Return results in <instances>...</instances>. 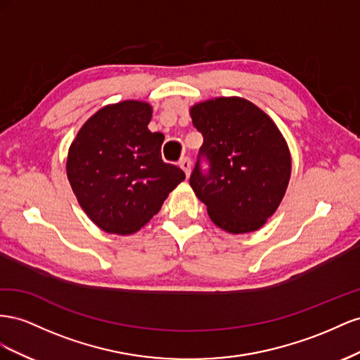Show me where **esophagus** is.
<instances>
[{"label": "esophagus", "mask_w": 360, "mask_h": 360, "mask_svg": "<svg viewBox=\"0 0 360 360\" xmlns=\"http://www.w3.org/2000/svg\"><path fill=\"white\" fill-rule=\"evenodd\" d=\"M179 166H181V169H182L184 172H186L187 178H188L190 173H191V161H190V158H182L181 162H179Z\"/></svg>", "instance_id": "obj_1"}]
</instances>
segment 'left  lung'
Wrapping results in <instances>:
<instances>
[{
    "instance_id": "obj_1",
    "label": "left lung",
    "mask_w": 360,
    "mask_h": 360,
    "mask_svg": "<svg viewBox=\"0 0 360 360\" xmlns=\"http://www.w3.org/2000/svg\"><path fill=\"white\" fill-rule=\"evenodd\" d=\"M203 136L190 186L207 205L214 224L229 233L261 229L279 205L291 178V153L273 119L240 96L214 98L190 108ZM210 170H200V157Z\"/></svg>"
}]
</instances>
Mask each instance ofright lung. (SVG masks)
I'll use <instances>...</instances> for the list:
<instances>
[{
  "label": "right lung",
  "instance_id": "obj_1",
  "mask_svg": "<svg viewBox=\"0 0 360 360\" xmlns=\"http://www.w3.org/2000/svg\"><path fill=\"white\" fill-rule=\"evenodd\" d=\"M152 107L122 101L87 119L68 152L66 173L79 207L98 228L131 235L155 215L186 179L161 160V132H150Z\"/></svg>",
  "mask_w": 360,
  "mask_h": 360
}]
</instances>
